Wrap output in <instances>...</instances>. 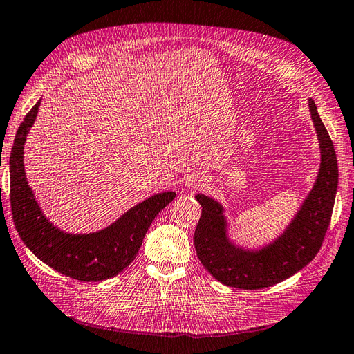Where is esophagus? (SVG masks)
<instances>
[{"label": "esophagus", "mask_w": 354, "mask_h": 354, "mask_svg": "<svg viewBox=\"0 0 354 354\" xmlns=\"http://www.w3.org/2000/svg\"><path fill=\"white\" fill-rule=\"evenodd\" d=\"M187 185H188L189 188H192V189H197V188L201 187L202 184H201V180H197V179H192V180H188Z\"/></svg>", "instance_id": "34e87169"}]
</instances>
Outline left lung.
Masks as SVG:
<instances>
[{
    "instance_id": "obj_1",
    "label": "left lung",
    "mask_w": 354,
    "mask_h": 354,
    "mask_svg": "<svg viewBox=\"0 0 354 354\" xmlns=\"http://www.w3.org/2000/svg\"><path fill=\"white\" fill-rule=\"evenodd\" d=\"M319 138L322 162L319 176L301 209L278 239L257 251L236 247L227 238L223 206L205 194H197L202 216L194 232V247L205 269L224 286L259 290L281 283L305 268L319 252L329 227L338 188V162L330 136L308 100Z\"/></svg>"
}]
</instances>
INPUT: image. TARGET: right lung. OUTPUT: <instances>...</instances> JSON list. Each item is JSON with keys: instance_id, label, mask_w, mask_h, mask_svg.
I'll return each mask as SVG.
<instances>
[{"instance_id": "add662e5", "label": "right lung", "mask_w": 354, "mask_h": 354, "mask_svg": "<svg viewBox=\"0 0 354 354\" xmlns=\"http://www.w3.org/2000/svg\"><path fill=\"white\" fill-rule=\"evenodd\" d=\"M39 106L40 100L24 118L10 153V205L15 227L25 245L59 274L79 281L112 278L134 260L152 220L174 201L176 193L152 196L95 233L71 234L57 229L43 215L24 167V145Z\"/></svg>"}]
</instances>
